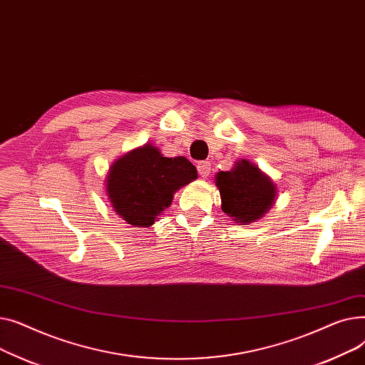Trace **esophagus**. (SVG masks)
I'll list each match as a JSON object with an SVG mask.
<instances>
[{
	"label": "esophagus",
	"mask_w": 365,
	"mask_h": 365,
	"mask_svg": "<svg viewBox=\"0 0 365 365\" xmlns=\"http://www.w3.org/2000/svg\"><path fill=\"white\" fill-rule=\"evenodd\" d=\"M197 170H198V175L205 179L210 175V171H212V164L208 161H201L197 164Z\"/></svg>",
	"instance_id": "34e87169"
}]
</instances>
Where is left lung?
<instances>
[{
  "instance_id": "8db88e82",
  "label": "left lung",
  "mask_w": 365,
  "mask_h": 365,
  "mask_svg": "<svg viewBox=\"0 0 365 365\" xmlns=\"http://www.w3.org/2000/svg\"><path fill=\"white\" fill-rule=\"evenodd\" d=\"M216 186L222 212L238 225H250L267 213L277 200V185L256 164L238 160L234 168L219 171Z\"/></svg>"
}]
</instances>
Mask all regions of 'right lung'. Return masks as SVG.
I'll return each mask as SVG.
<instances>
[{"mask_svg": "<svg viewBox=\"0 0 365 365\" xmlns=\"http://www.w3.org/2000/svg\"><path fill=\"white\" fill-rule=\"evenodd\" d=\"M198 178L185 157L167 158L150 143L115 160L105 179L113 212L128 225L148 227L170 207L178 190Z\"/></svg>", "mask_w": 365, "mask_h": 365, "instance_id": "add662e5", "label": "right lung"}]
</instances>
